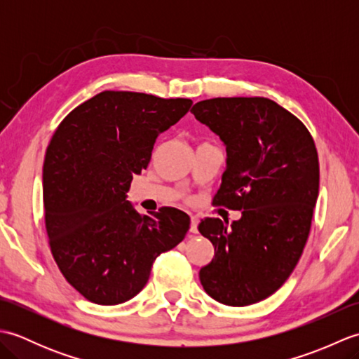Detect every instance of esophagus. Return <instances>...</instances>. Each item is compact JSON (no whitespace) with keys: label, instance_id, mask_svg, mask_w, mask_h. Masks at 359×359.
Masks as SVG:
<instances>
[{"label":"esophagus","instance_id":"34e87169","mask_svg":"<svg viewBox=\"0 0 359 359\" xmlns=\"http://www.w3.org/2000/svg\"><path fill=\"white\" fill-rule=\"evenodd\" d=\"M197 225H199V219L197 217H191V224H189V231H191L193 234H196L197 231H199V228H197Z\"/></svg>","mask_w":359,"mask_h":359}]
</instances>
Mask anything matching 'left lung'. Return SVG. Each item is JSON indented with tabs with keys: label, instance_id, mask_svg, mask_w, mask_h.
<instances>
[{
	"label": "left lung",
	"instance_id": "8db88e82",
	"mask_svg": "<svg viewBox=\"0 0 359 359\" xmlns=\"http://www.w3.org/2000/svg\"><path fill=\"white\" fill-rule=\"evenodd\" d=\"M191 112L226 149L215 203L242 211L230 226L212 217L199 224L215 245L199 279L217 302L250 306L280 288L306 247L319 193L315 142L270 98H210Z\"/></svg>",
	"mask_w": 359,
	"mask_h": 359
}]
</instances>
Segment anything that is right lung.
Segmentation results:
<instances>
[{"label": "right lung", "mask_w": 359, "mask_h": 359, "mask_svg": "<svg viewBox=\"0 0 359 359\" xmlns=\"http://www.w3.org/2000/svg\"><path fill=\"white\" fill-rule=\"evenodd\" d=\"M189 98L104 90L60 123L43 165L44 220L52 256L88 301L116 306L147 285L152 262L184 241L189 216L140 215L126 201L157 137L191 108Z\"/></svg>", "instance_id": "right-lung-1"}]
</instances>
